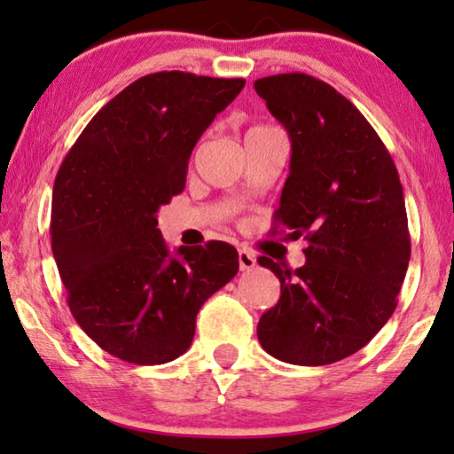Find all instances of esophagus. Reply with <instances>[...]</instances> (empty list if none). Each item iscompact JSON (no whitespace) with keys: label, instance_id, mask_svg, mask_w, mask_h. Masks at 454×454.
<instances>
[{"label":"esophagus","instance_id":"esophagus-1","mask_svg":"<svg viewBox=\"0 0 454 454\" xmlns=\"http://www.w3.org/2000/svg\"><path fill=\"white\" fill-rule=\"evenodd\" d=\"M239 265L240 271H251L254 265H257V257H254L253 251L248 248H239Z\"/></svg>","mask_w":454,"mask_h":454}]
</instances>
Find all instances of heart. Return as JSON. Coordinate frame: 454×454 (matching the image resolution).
<instances>
[{
  "mask_svg": "<svg viewBox=\"0 0 454 454\" xmlns=\"http://www.w3.org/2000/svg\"><path fill=\"white\" fill-rule=\"evenodd\" d=\"M261 129H270V127H265V125H254V127H251V129L247 131V136H248V133H254V131H261Z\"/></svg>",
  "mask_w": 454,
  "mask_h": 454,
  "instance_id": "obj_1",
  "label": "heart"
}]
</instances>
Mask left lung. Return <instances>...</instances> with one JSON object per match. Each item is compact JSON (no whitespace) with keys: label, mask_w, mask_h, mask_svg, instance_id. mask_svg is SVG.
Here are the masks:
<instances>
[{"label":"left lung","mask_w":454,"mask_h":454,"mask_svg":"<svg viewBox=\"0 0 454 454\" xmlns=\"http://www.w3.org/2000/svg\"><path fill=\"white\" fill-rule=\"evenodd\" d=\"M254 90L292 142L276 222L309 242L298 270L259 257L282 294L257 337L278 360L325 366L362 349L397 309L411 254L403 187L372 125L335 88L278 74Z\"/></svg>","instance_id":"1"}]
</instances>
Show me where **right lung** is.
<instances>
[{"label":"right lung","instance_id":"obj_1","mask_svg":"<svg viewBox=\"0 0 454 454\" xmlns=\"http://www.w3.org/2000/svg\"><path fill=\"white\" fill-rule=\"evenodd\" d=\"M242 88V78L144 75L94 114L57 172L51 247L69 310L119 360L152 366L187 352L201 304L239 271L222 240L170 253L156 214Z\"/></svg>","mask_w":454,"mask_h":454}]
</instances>
